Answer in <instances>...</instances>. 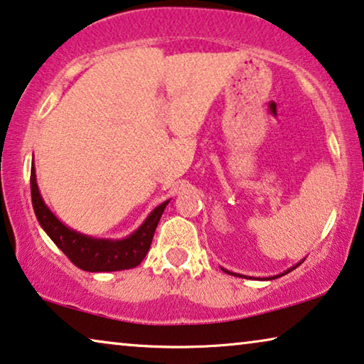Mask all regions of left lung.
<instances>
[{"instance_id": "1", "label": "left lung", "mask_w": 364, "mask_h": 364, "mask_svg": "<svg viewBox=\"0 0 364 364\" xmlns=\"http://www.w3.org/2000/svg\"><path fill=\"white\" fill-rule=\"evenodd\" d=\"M299 266V264H297ZM296 266V267H297ZM296 267H292V269H289V271H286V272H284V274H287V272H291V271H294V269H296ZM226 272H228V271H226ZM228 274H231V272H228ZM284 274H281V276H284ZM281 276H274V277H271V279H276V277H281Z\"/></svg>"}]
</instances>
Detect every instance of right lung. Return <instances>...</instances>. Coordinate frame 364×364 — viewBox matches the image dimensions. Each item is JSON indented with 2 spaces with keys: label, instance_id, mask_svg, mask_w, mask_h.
I'll use <instances>...</instances> for the list:
<instances>
[{
  "label": "right lung",
  "instance_id": "obj_1",
  "mask_svg": "<svg viewBox=\"0 0 364 364\" xmlns=\"http://www.w3.org/2000/svg\"><path fill=\"white\" fill-rule=\"evenodd\" d=\"M31 198H33L36 217H38V221L46 233L50 236V240L60 247V251L73 264L88 272L123 271L139 266L149 251L152 236H154L162 212H164L166 205L169 203V200L161 203L129 238L109 241L95 240L90 236L77 233V231L62 225L52 215L39 193L34 164L31 169Z\"/></svg>",
  "mask_w": 364,
  "mask_h": 364
}]
</instances>
